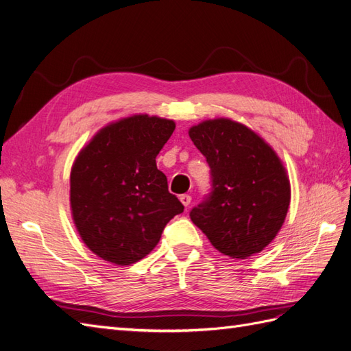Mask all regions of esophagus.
<instances>
[{
	"label": "esophagus",
	"instance_id": "1",
	"mask_svg": "<svg viewBox=\"0 0 351 351\" xmlns=\"http://www.w3.org/2000/svg\"><path fill=\"white\" fill-rule=\"evenodd\" d=\"M180 200H182V204L187 208L190 205V202H192V196H190V195H182V196H180Z\"/></svg>",
	"mask_w": 351,
	"mask_h": 351
}]
</instances>
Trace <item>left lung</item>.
<instances>
[{
	"instance_id": "obj_1",
	"label": "left lung",
	"mask_w": 351,
	"mask_h": 351,
	"mask_svg": "<svg viewBox=\"0 0 351 351\" xmlns=\"http://www.w3.org/2000/svg\"><path fill=\"white\" fill-rule=\"evenodd\" d=\"M210 168V193L190 210L193 224L218 252L244 259L278 234L290 206V180L261 136L230 119L189 130Z\"/></svg>"
}]
</instances>
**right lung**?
<instances>
[{
    "mask_svg": "<svg viewBox=\"0 0 351 351\" xmlns=\"http://www.w3.org/2000/svg\"><path fill=\"white\" fill-rule=\"evenodd\" d=\"M174 129L173 120L155 115L125 117L101 129L74 161V226L104 261L123 267L143 259L168 221L184 210L155 161Z\"/></svg>",
    "mask_w": 351,
    "mask_h": 351,
    "instance_id": "obj_1",
    "label": "right lung"
}]
</instances>
